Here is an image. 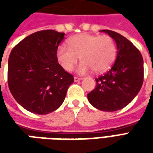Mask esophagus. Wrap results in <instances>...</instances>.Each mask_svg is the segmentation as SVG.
I'll use <instances>...</instances> for the list:
<instances>
[{"label":"esophagus","mask_w":153,"mask_h":153,"mask_svg":"<svg viewBox=\"0 0 153 153\" xmlns=\"http://www.w3.org/2000/svg\"><path fill=\"white\" fill-rule=\"evenodd\" d=\"M74 82H79L80 80H82V78H79V77H74Z\"/></svg>","instance_id":"obj_1"}]
</instances>
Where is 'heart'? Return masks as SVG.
<instances>
[{"label": "heart", "mask_w": 153, "mask_h": 153, "mask_svg": "<svg viewBox=\"0 0 153 153\" xmlns=\"http://www.w3.org/2000/svg\"><path fill=\"white\" fill-rule=\"evenodd\" d=\"M68 46L60 45L56 49V59L60 66L71 71L79 61H83L78 68L79 74H86L93 70L102 73L114 63L117 48L111 37L89 33L75 35L68 39Z\"/></svg>", "instance_id": "heart-1"}]
</instances>
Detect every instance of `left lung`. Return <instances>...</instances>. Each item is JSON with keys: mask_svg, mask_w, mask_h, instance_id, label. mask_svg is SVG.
Returning a JSON list of instances; mask_svg holds the SVG:
<instances>
[{"mask_svg": "<svg viewBox=\"0 0 153 153\" xmlns=\"http://www.w3.org/2000/svg\"><path fill=\"white\" fill-rule=\"evenodd\" d=\"M115 40L117 56L111 69L96 79L97 86L88 94L95 108L115 111L131 102L143 82V60L140 51L130 41L111 30H101Z\"/></svg>", "mask_w": 153, "mask_h": 153, "instance_id": "1", "label": "left lung"}]
</instances>
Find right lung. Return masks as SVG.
I'll use <instances>...</instances> for the list:
<instances>
[{"instance_id":"1","label":"right lung","mask_w":153,"mask_h":153,"mask_svg":"<svg viewBox=\"0 0 153 153\" xmlns=\"http://www.w3.org/2000/svg\"><path fill=\"white\" fill-rule=\"evenodd\" d=\"M65 38L55 30L36 32L12 49L8 60V85L16 102L28 111L46 115L58 109L74 83L56 59Z\"/></svg>"}]
</instances>
